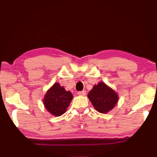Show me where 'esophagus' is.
Returning <instances> with one entry per match:
<instances>
[{
	"label": "esophagus",
	"instance_id": "esophagus-1",
	"mask_svg": "<svg viewBox=\"0 0 157 157\" xmlns=\"http://www.w3.org/2000/svg\"><path fill=\"white\" fill-rule=\"evenodd\" d=\"M78 94L79 95H86V91H78Z\"/></svg>",
	"mask_w": 157,
	"mask_h": 157
}]
</instances>
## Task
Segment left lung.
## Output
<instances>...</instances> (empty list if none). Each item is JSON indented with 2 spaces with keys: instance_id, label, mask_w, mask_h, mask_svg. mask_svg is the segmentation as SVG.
Returning a JSON list of instances; mask_svg holds the SVG:
<instances>
[{
  "instance_id": "obj_1",
  "label": "left lung",
  "mask_w": 157,
  "mask_h": 157,
  "mask_svg": "<svg viewBox=\"0 0 157 157\" xmlns=\"http://www.w3.org/2000/svg\"><path fill=\"white\" fill-rule=\"evenodd\" d=\"M88 98L98 112L105 113L112 109L118 102V96L104 82L95 85L89 93Z\"/></svg>"
}]
</instances>
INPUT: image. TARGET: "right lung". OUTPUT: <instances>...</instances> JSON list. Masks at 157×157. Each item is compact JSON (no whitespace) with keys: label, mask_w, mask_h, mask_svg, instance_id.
<instances>
[{"label":"right lung","mask_w":157,"mask_h":157,"mask_svg":"<svg viewBox=\"0 0 157 157\" xmlns=\"http://www.w3.org/2000/svg\"><path fill=\"white\" fill-rule=\"evenodd\" d=\"M72 99L73 95L70 91H66L59 84L55 83L45 95L44 103L49 112L59 116L66 112Z\"/></svg>","instance_id":"obj_1"}]
</instances>
